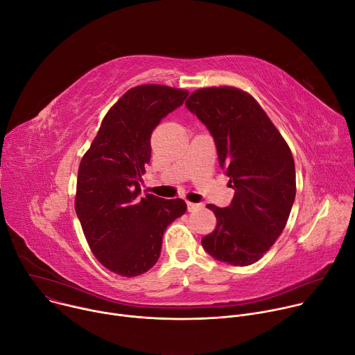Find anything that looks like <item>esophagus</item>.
Segmentation results:
<instances>
[{"mask_svg": "<svg viewBox=\"0 0 355 355\" xmlns=\"http://www.w3.org/2000/svg\"><path fill=\"white\" fill-rule=\"evenodd\" d=\"M203 206L202 205H198V203H190L187 202V210L189 211H196V210H200Z\"/></svg>", "mask_w": 355, "mask_h": 355, "instance_id": "esophagus-1", "label": "esophagus"}]
</instances>
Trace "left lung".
<instances>
[{"label":"left lung","mask_w":355,"mask_h":355,"mask_svg":"<svg viewBox=\"0 0 355 355\" xmlns=\"http://www.w3.org/2000/svg\"><path fill=\"white\" fill-rule=\"evenodd\" d=\"M184 105L213 137L220 166L234 189L230 206L207 205L217 227L202 245L220 262L251 265L278 240L289 218L296 196L292 152L261 105L243 90L200 89Z\"/></svg>","instance_id":"obj_1"}]
</instances>
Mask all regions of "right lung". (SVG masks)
<instances>
[{
    "label": "right lung",
    "instance_id": "1",
    "mask_svg": "<svg viewBox=\"0 0 355 355\" xmlns=\"http://www.w3.org/2000/svg\"><path fill=\"white\" fill-rule=\"evenodd\" d=\"M187 96L161 85L128 90L105 114L78 166L76 214L94 257L121 277L149 270L161 257L165 230L186 213L182 199L139 194L150 134Z\"/></svg>",
    "mask_w": 355,
    "mask_h": 355
}]
</instances>
